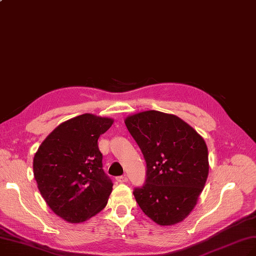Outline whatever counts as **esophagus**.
<instances>
[{"label": "esophagus", "mask_w": 256, "mask_h": 256, "mask_svg": "<svg viewBox=\"0 0 256 256\" xmlns=\"http://www.w3.org/2000/svg\"><path fill=\"white\" fill-rule=\"evenodd\" d=\"M116 180L119 182H128V176L126 175L119 176V178H116Z\"/></svg>", "instance_id": "1"}]
</instances>
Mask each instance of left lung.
<instances>
[{
    "instance_id": "8db88e82",
    "label": "left lung",
    "mask_w": 256,
    "mask_h": 256,
    "mask_svg": "<svg viewBox=\"0 0 256 256\" xmlns=\"http://www.w3.org/2000/svg\"><path fill=\"white\" fill-rule=\"evenodd\" d=\"M126 126L147 164L146 182L134 196L161 226L184 220L196 206L208 175L206 144L175 114L146 110L126 118Z\"/></svg>"
}]
</instances>
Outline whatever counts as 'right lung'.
Instances as JSON below:
<instances>
[{"instance_id": "obj_1", "label": "right lung", "mask_w": 256, "mask_h": 256, "mask_svg": "<svg viewBox=\"0 0 256 256\" xmlns=\"http://www.w3.org/2000/svg\"><path fill=\"white\" fill-rule=\"evenodd\" d=\"M114 119L84 114L60 123L34 158L38 188L56 215L71 224L93 218L107 206L112 182L102 170L100 136Z\"/></svg>"}]
</instances>
